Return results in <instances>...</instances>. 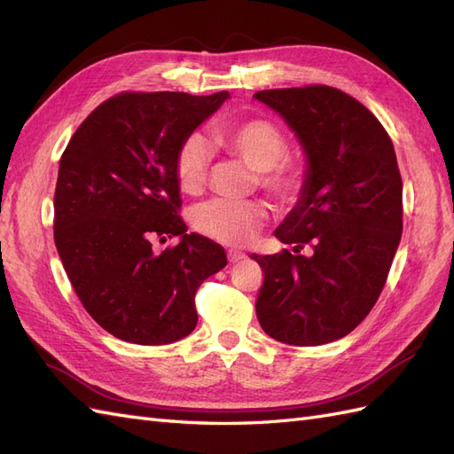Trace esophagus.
I'll return each mask as SVG.
<instances>
[{
    "label": "esophagus",
    "mask_w": 454,
    "mask_h": 454,
    "mask_svg": "<svg viewBox=\"0 0 454 454\" xmlns=\"http://www.w3.org/2000/svg\"><path fill=\"white\" fill-rule=\"evenodd\" d=\"M227 257H229V263H240L242 259H246V254L239 252V250H229Z\"/></svg>",
    "instance_id": "34e87169"
}]
</instances>
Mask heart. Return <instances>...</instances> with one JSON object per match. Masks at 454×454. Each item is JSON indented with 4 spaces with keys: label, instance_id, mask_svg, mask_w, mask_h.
Instances as JSON below:
<instances>
[{
    "label": "heart",
    "instance_id": "b5f03b06",
    "mask_svg": "<svg viewBox=\"0 0 454 454\" xmlns=\"http://www.w3.org/2000/svg\"><path fill=\"white\" fill-rule=\"evenodd\" d=\"M214 140L229 153L240 157L257 170L259 187L280 202H292L305 185L299 164L284 159L287 140L284 132L267 119H248L219 127ZM210 147L202 136L189 134L174 157L177 185L185 193H199L208 176ZM267 210L255 200L212 199L193 210V225L204 237L223 244H244L265 225Z\"/></svg>",
    "mask_w": 454,
    "mask_h": 454
}]
</instances>
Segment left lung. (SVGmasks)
I'll return each mask as SVG.
<instances>
[{"label":"left lung","mask_w":454,"mask_h":454,"mask_svg":"<svg viewBox=\"0 0 454 454\" xmlns=\"http://www.w3.org/2000/svg\"><path fill=\"white\" fill-rule=\"evenodd\" d=\"M254 96L284 117L307 153L301 199L274 231L294 254H252L265 274L257 320L286 345H325L348 335L387 284L403 229L395 151L380 121L339 89Z\"/></svg>","instance_id":"obj_1"}]
</instances>
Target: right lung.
Masks as SVG:
<instances>
[{
	"label": "right lung",
	"mask_w": 454,
	"mask_h": 454,
	"mask_svg": "<svg viewBox=\"0 0 454 454\" xmlns=\"http://www.w3.org/2000/svg\"><path fill=\"white\" fill-rule=\"evenodd\" d=\"M227 90L121 92L81 122L54 191V244L85 310L114 337L168 345L197 325L195 294L227 265L222 246L187 235L174 157ZM180 236L160 254L155 238Z\"/></svg>",
	"instance_id": "add662e5"
}]
</instances>
